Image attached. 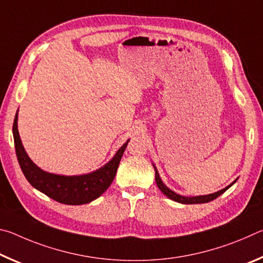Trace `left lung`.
I'll list each match as a JSON object with an SVG mask.
<instances>
[{"instance_id":"left-lung-1","label":"left lung","mask_w":263,"mask_h":263,"mask_svg":"<svg viewBox=\"0 0 263 263\" xmlns=\"http://www.w3.org/2000/svg\"><path fill=\"white\" fill-rule=\"evenodd\" d=\"M154 169H155V182H157V185L159 186V189L161 190V193L166 195L168 198L173 199V201H175L177 203H182V204H201V203L211 202V201H213V199H216L217 197H219L221 194H224L225 191L228 190L230 186L234 183L235 181H237V180H235L233 183H231L230 185H228L224 189L217 191V193H213V194H210V195H203V196H195V197H186V196L179 195V194L174 193V191L171 190L169 188H167V186L163 184V182L161 181V179H160L159 173L157 171V168H155V166H154Z\"/></svg>"}]
</instances>
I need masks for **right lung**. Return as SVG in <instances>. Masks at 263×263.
<instances>
[{
    "mask_svg": "<svg viewBox=\"0 0 263 263\" xmlns=\"http://www.w3.org/2000/svg\"><path fill=\"white\" fill-rule=\"evenodd\" d=\"M17 115L18 114L15 116L14 126H12L16 155L22 172L33 188L59 203L67 205H81L99 198L112 183L128 140L117 151L115 157L108 163L95 172L75 176L52 174L35 166L26 154L17 128V119H18Z\"/></svg>",
    "mask_w": 263,
    "mask_h": 263,
    "instance_id": "obj_1",
    "label": "right lung"
}]
</instances>
